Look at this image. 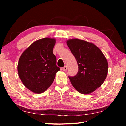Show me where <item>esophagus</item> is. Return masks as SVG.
Listing matches in <instances>:
<instances>
[{"instance_id":"34e87169","label":"esophagus","mask_w":126,"mask_h":126,"mask_svg":"<svg viewBox=\"0 0 126 126\" xmlns=\"http://www.w3.org/2000/svg\"><path fill=\"white\" fill-rule=\"evenodd\" d=\"M67 69H68L67 66H64V67L63 68V70L64 71H66L67 70Z\"/></svg>"}]
</instances>
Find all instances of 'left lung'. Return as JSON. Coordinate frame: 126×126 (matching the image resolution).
I'll use <instances>...</instances> for the list:
<instances>
[{"mask_svg": "<svg viewBox=\"0 0 126 126\" xmlns=\"http://www.w3.org/2000/svg\"><path fill=\"white\" fill-rule=\"evenodd\" d=\"M67 44L78 66L77 74L69 77L72 86L80 93H91L106 79L108 67L107 59L92 43L75 38L67 40Z\"/></svg>", "mask_w": 126, "mask_h": 126, "instance_id": "8db88e82", "label": "left lung"}]
</instances>
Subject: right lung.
Listing matches in <instances>:
<instances>
[{
  "instance_id": "1",
  "label": "right lung",
  "mask_w": 126,
  "mask_h": 126,
  "mask_svg": "<svg viewBox=\"0 0 126 126\" xmlns=\"http://www.w3.org/2000/svg\"><path fill=\"white\" fill-rule=\"evenodd\" d=\"M54 38H44L36 40L20 57L18 75L24 86L35 93L46 91L53 83L60 69L56 65L53 49Z\"/></svg>"
}]
</instances>
